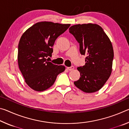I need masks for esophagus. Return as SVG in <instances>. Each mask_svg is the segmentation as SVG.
<instances>
[{"label": "esophagus", "mask_w": 129, "mask_h": 129, "mask_svg": "<svg viewBox=\"0 0 129 129\" xmlns=\"http://www.w3.org/2000/svg\"><path fill=\"white\" fill-rule=\"evenodd\" d=\"M67 69L68 70V71H72V70L74 69V67L71 66L70 67H67Z\"/></svg>", "instance_id": "34e87169"}]
</instances>
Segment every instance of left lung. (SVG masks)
Here are the masks:
<instances>
[{
  "mask_svg": "<svg viewBox=\"0 0 129 129\" xmlns=\"http://www.w3.org/2000/svg\"><path fill=\"white\" fill-rule=\"evenodd\" d=\"M80 44V52L86 55L85 64L77 68L79 80L74 84L85 93L99 90L110 77L114 58L112 43L103 29L95 24L72 26L69 29Z\"/></svg>",
  "mask_w": 129,
  "mask_h": 129,
  "instance_id": "8db88e82",
  "label": "left lung"
}]
</instances>
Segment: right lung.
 Here are the masks:
<instances>
[{
  "instance_id": "add662e5",
  "label": "right lung",
  "mask_w": 129,
  "mask_h": 129,
  "mask_svg": "<svg viewBox=\"0 0 129 129\" xmlns=\"http://www.w3.org/2000/svg\"><path fill=\"white\" fill-rule=\"evenodd\" d=\"M70 25L42 21L35 24L21 36L18 45L19 67L25 82L34 90L48 89L58 74L65 71L64 65L53 64L47 58L52 56L57 38Z\"/></svg>"
}]
</instances>
